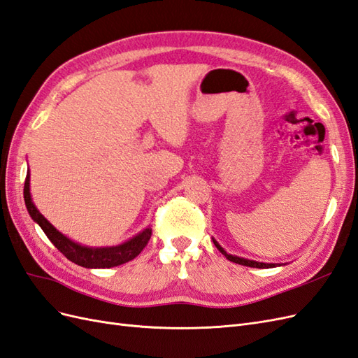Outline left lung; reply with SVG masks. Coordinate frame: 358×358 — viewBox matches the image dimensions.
<instances>
[{
    "instance_id": "left-lung-1",
    "label": "left lung",
    "mask_w": 358,
    "mask_h": 358,
    "mask_svg": "<svg viewBox=\"0 0 358 358\" xmlns=\"http://www.w3.org/2000/svg\"><path fill=\"white\" fill-rule=\"evenodd\" d=\"M215 246L220 249V252H222V255H225L227 259H230V262L236 263V264H242V266H248V267H257V268H268V267H275L276 264H266V263H259V262H254V259H246V258H241V257H236L231 254H227L224 251V248H221V245L213 239Z\"/></svg>"
}]
</instances>
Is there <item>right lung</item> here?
<instances>
[{"label":"right lung","mask_w":358,"mask_h":358,"mask_svg":"<svg viewBox=\"0 0 358 358\" xmlns=\"http://www.w3.org/2000/svg\"><path fill=\"white\" fill-rule=\"evenodd\" d=\"M24 199H25L29 216L41 227V230L45 231L48 239L57 246L58 251H61L64 255H66L70 262L86 268H106V267H115V266L131 262V259H134L140 252L143 251V248L148 245L150 239V234H152V229L148 227V229H145L142 233H138L137 236L133 237V239L124 242L122 245L107 246V248L82 246L80 243H76L70 241L67 236L59 233L55 227H53L45 216L37 210L29 194V171L27 173V179H25Z\"/></svg>","instance_id":"1"}]
</instances>
